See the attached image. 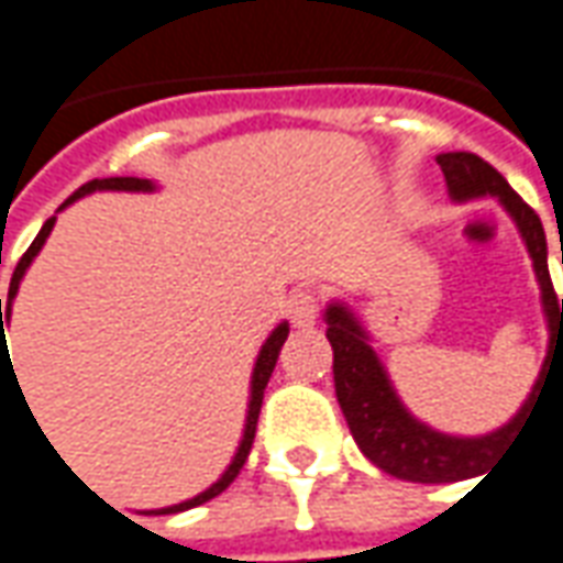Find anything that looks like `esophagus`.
<instances>
[{
  "label": "esophagus",
  "mask_w": 563,
  "mask_h": 563,
  "mask_svg": "<svg viewBox=\"0 0 563 563\" xmlns=\"http://www.w3.org/2000/svg\"><path fill=\"white\" fill-rule=\"evenodd\" d=\"M321 294L319 290H300L294 294L288 303V316L294 321V328H312L319 321Z\"/></svg>",
  "instance_id": "esophagus-1"
}]
</instances>
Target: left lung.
<instances>
[{"label": "left lung", "mask_w": 563, "mask_h": 563, "mask_svg": "<svg viewBox=\"0 0 563 563\" xmlns=\"http://www.w3.org/2000/svg\"><path fill=\"white\" fill-rule=\"evenodd\" d=\"M438 165L444 170L451 199L466 201L478 196H496L515 220L527 244V254L533 260L537 282H540L542 312L549 321V355H545L530 398L506 426L478 438L444 435V432L429 429L417 417H410V410L401 405V398L393 389V379L371 346L364 324L355 319V312L346 303L328 306L324 321H328V340L333 349V386H336V401L349 422V432L374 466L401 482L417 484H448L482 475L496 460V453L503 451L511 438L521 435L527 413L545 379V371H552L548 362L555 364L558 358L563 362V300H558L552 288L545 232H542L537 211L506 184V177L494 165H487L475 153H441Z\"/></svg>", "instance_id": "obj_1"}]
</instances>
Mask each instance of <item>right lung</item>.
Masks as SVG:
<instances>
[{
	"label": "right lung",
	"mask_w": 563,
	"mask_h": 563,
	"mask_svg": "<svg viewBox=\"0 0 563 563\" xmlns=\"http://www.w3.org/2000/svg\"><path fill=\"white\" fill-rule=\"evenodd\" d=\"M97 189H122V192H153L156 189V184L153 180H141V177H103V180H91V184L79 186L73 196H69L57 211H64L67 205H73L76 199H81V196H88V192H97ZM54 220L57 217H48L45 220V227L38 230V235L33 239V244L26 247V254L21 257V263L14 266V275H11V288H8V309L5 316H11V300L18 297V288H21V278L23 273L30 269V263H33V257H36L38 251H42V244H45V239L52 235L54 230ZM288 321H282L278 328H275L269 336H266V343L260 346V355L257 362H254V374H251V401H247V417H244V432H242V441H239V451H235V456H232V463L227 466V472L217 478L208 490H201L199 496H192V499H186V503H177V506H168V509H158L156 515H174V511H186L192 509V506H201V503H208V499H214L217 494H223L227 487H230L232 482H235V475L242 472L244 460H247V453H251V444H254V432H257V417H260V405H263V389H266V383H269V377H273L275 371V362H278V352H282V346H285V340H288ZM2 340H5V324H2ZM8 371H14L11 367V358H8V346H5V355H2V386H5V374ZM18 379V377H14Z\"/></svg>",
	"instance_id": "right-lung-1"
}]
</instances>
